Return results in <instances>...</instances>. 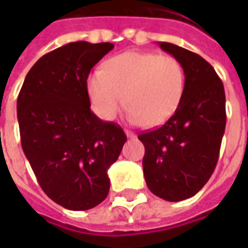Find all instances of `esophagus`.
I'll use <instances>...</instances> for the list:
<instances>
[{
    "label": "esophagus",
    "mask_w": 248,
    "mask_h": 248,
    "mask_svg": "<svg viewBox=\"0 0 248 248\" xmlns=\"http://www.w3.org/2000/svg\"><path fill=\"white\" fill-rule=\"evenodd\" d=\"M125 135L128 137V138H135V134L134 132H131L128 129H125Z\"/></svg>",
    "instance_id": "1"
}]
</instances>
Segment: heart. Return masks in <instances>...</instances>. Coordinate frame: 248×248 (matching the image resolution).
Instances as JSON below:
<instances>
[{"mask_svg":"<svg viewBox=\"0 0 248 248\" xmlns=\"http://www.w3.org/2000/svg\"><path fill=\"white\" fill-rule=\"evenodd\" d=\"M85 88L92 110L102 120L111 121L125 103L131 121L156 127L178 109L185 70L174 56L129 51L110 58L103 70L91 72Z\"/></svg>","mask_w":248,"mask_h":248,"instance_id":"b5f03b06","label":"heart"}]
</instances>
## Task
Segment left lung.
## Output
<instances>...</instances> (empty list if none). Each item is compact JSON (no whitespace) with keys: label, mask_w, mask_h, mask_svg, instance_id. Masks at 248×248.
<instances>
[{"label":"left lung","mask_w":248,"mask_h":248,"mask_svg":"<svg viewBox=\"0 0 248 248\" xmlns=\"http://www.w3.org/2000/svg\"><path fill=\"white\" fill-rule=\"evenodd\" d=\"M160 48L182 63L185 90L166 124L139 134L149 190L167 202L195 196L214 172L226 124L224 84L200 55L170 43Z\"/></svg>","instance_id":"left-lung-1"}]
</instances>
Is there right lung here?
I'll return each mask as SVG.
<instances>
[{
  "label": "right lung",
  "mask_w": 248,
  "mask_h": 248,
  "mask_svg": "<svg viewBox=\"0 0 248 248\" xmlns=\"http://www.w3.org/2000/svg\"><path fill=\"white\" fill-rule=\"evenodd\" d=\"M113 48L77 41L53 49L30 69L17 96L24 155L45 195L67 210H90L108 197V168L127 140L119 124L93 114L85 88Z\"/></svg>",
  "instance_id": "obj_1"
}]
</instances>
